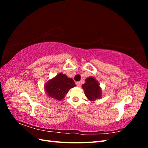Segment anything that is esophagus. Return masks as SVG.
I'll use <instances>...</instances> for the list:
<instances>
[{"instance_id":"obj_1","label":"esophagus","mask_w":148,"mask_h":148,"mask_svg":"<svg viewBox=\"0 0 148 148\" xmlns=\"http://www.w3.org/2000/svg\"><path fill=\"white\" fill-rule=\"evenodd\" d=\"M76 84H77V86L78 87H80L81 86V83H80V82H77V83H76Z\"/></svg>"}]
</instances>
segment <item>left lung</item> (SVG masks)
Here are the masks:
<instances>
[{"label": "left lung", "mask_w": 148, "mask_h": 148, "mask_svg": "<svg viewBox=\"0 0 148 148\" xmlns=\"http://www.w3.org/2000/svg\"><path fill=\"white\" fill-rule=\"evenodd\" d=\"M99 83L95 78L90 77L85 79V83L82 85L84 95L89 101H94L102 97V90Z\"/></svg>", "instance_id": "8db88e82"}]
</instances>
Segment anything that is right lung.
<instances>
[{"mask_svg": "<svg viewBox=\"0 0 148 148\" xmlns=\"http://www.w3.org/2000/svg\"><path fill=\"white\" fill-rule=\"evenodd\" d=\"M75 86L76 84L72 78H68L66 75L60 73L46 83L44 89L49 97L61 101L70 89Z\"/></svg>", "mask_w": 148, "mask_h": 148, "instance_id": "add662e5", "label": "right lung"}]
</instances>
